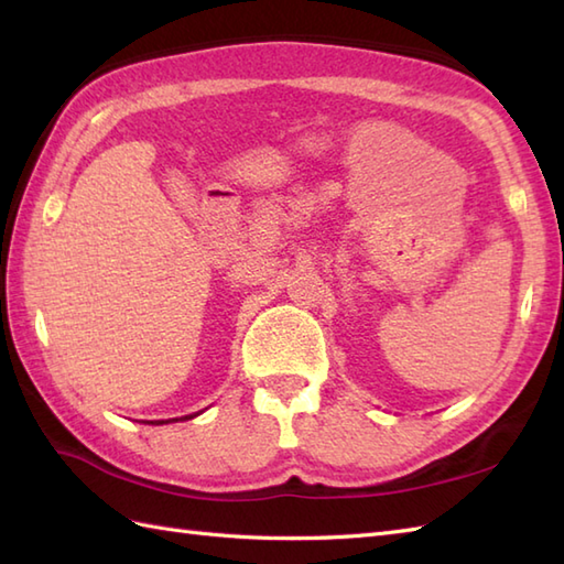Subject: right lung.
<instances>
[{
    "label": "right lung",
    "instance_id": "1",
    "mask_svg": "<svg viewBox=\"0 0 564 564\" xmlns=\"http://www.w3.org/2000/svg\"><path fill=\"white\" fill-rule=\"evenodd\" d=\"M172 422H174V419H172ZM150 424H152V422H150ZM158 424H166V422H164V419H160V422H158Z\"/></svg>",
    "mask_w": 564,
    "mask_h": 564
}]
</instances>
